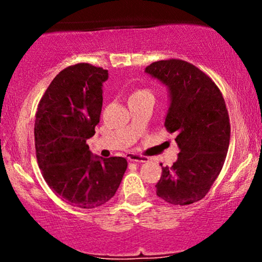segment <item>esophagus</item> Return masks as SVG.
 Returning <instances> with one entry per match:
<instances>
[{
    "mask_svg": "<svg viewBox=\"0 0 262 262\" xmlns=\"http://www.w3.org/2000/svg\"><path fill=\"white\" fill-rule=\"evenodd\" d=\"M128 160L132 162H146L149 160L146 156L139 155V154H129L128 155Z\"/></svg>",
    "mask_w": 262,
    "mask_h": 262,
    "instance_id": "esophagus-1",
    "label": "esophagus"
}]
</instances>
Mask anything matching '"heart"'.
I'll return each instance as SVG.
<instances>
[{
	"mask_svg": "<svg viewBox=\"0 0 262 262\" xmlns=\"http://www.w3.org/2000/svg\"><path fill=\"white\" fill-rule=\"evenodd\" d=\"M143 95H151L148 90H137V91H134L133 93L130 95V97L129 98H134V97H139V96H143Z\"/></svg>",
	"mask_w": 262,
	"mask_h": 262,
	"instance_id": "obj_1",
	"label": "heart"
}]
</instances>
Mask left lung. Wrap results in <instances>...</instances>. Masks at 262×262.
Returning <instances> with one entry per match:
<instances>
[{"label":"left lung","instance_id":"1","mask_svg":"<svg viewBox=\"0 0 262 262\" xmlns=\"http://www.w3.org/2000/svg\"><path fill=\"white\" fill-rule=\"evenodd\" d=\"M145 73L169 87L165 127L176 134L180 148L175 164L162 167L156 194L173 206L198 202L221 173L229 148L230 122L223 95L208 75L181 59L155 61Z\"/></svg>","mask_w":262,"mask_h":262}]
</instances>
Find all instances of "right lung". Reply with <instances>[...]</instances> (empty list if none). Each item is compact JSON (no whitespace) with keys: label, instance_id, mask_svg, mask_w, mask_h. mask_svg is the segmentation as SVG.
<instances>
[{"label":"right lung","instance_id":"add662e5","mask_svg":"<svg viewBox=\"0 0 262 262\" xmlns=\"http://www.w3.org/2000/svg\"><path fill=\"white\" fill-rule=\"evenodd\" d=\"M108 71L87 62L54 77L38 104L34 141L45 182L66 203L92 209L116 194L128 162L91 156L86 140L95 135L102 111V83Z\"/></svg>","mask_w":262,"mask_h":262}]
</instances>
